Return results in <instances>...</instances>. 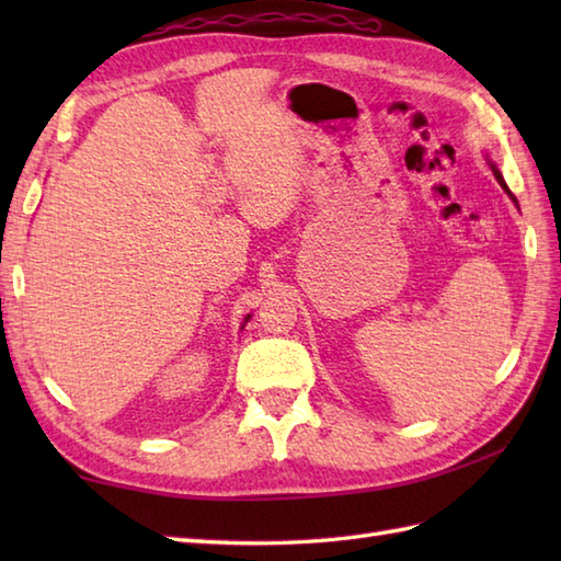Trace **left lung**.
Here are the masks:
<instances>
[{
    "instance_id": "obj_1",
    "label": "left lung",
    "mask_w": 561,
    "mask_h": 561,
    "mask_svg": "<svg viewBox=\"0 0 561 561\" xmlns=\"http://www.w3.org/2000/svg\"><path fill=\"white\" fill-rule=\"evenodd\" d=\"M486 163H490V169H492V173H494V178H496V181H499V185H502L504 187V193L511 197V199H514V205L518 207V199L514 197V193H511V190H508V185H506V181H504V175H502V171H499L496 169V163L490 159V157H486Z\"/></svg>"
}]
</instances>
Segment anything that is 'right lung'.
Listing matches in <instances>:
<instances>
[{
    "mask_svg": "<svg viewBox=\"0 0 561 561\" xmlns=\"http://www.w3.org/2000/svg\"><path fill=\"white\" fill-rule=\"evenodd\" d=\"M248 320H250V316H248V318H245V323H248Z\"/></svg>",
    "mask_w": 561,
    "mask_h": 561,
    "instance_id": "right-lung-1",
    "label": "right lung"
}]
</instances>
